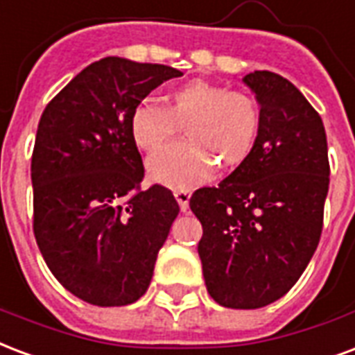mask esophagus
<instances>
[{
    "instance_id": "34e87169",
    "label": "esophagus",
    "mask_w": 355,
    "mask_h": 355,
    "mask_svg": "<svg viewBox=\"0 0 355 355\" xmlns=\"http://www.w3.org/2000/svg\"><path fill=\"white\" fill-rule=\"evenodd\" d=\"M174 196L180 204L181 211H187L189 209V198H191V191L189 189H175Z\"/></svg>"
}]
</instances>
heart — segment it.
Here are the masks:
<instances>
[{"label":"heart","mask_w":355,"mask_h":355,"mask_svg":"<svg viewBox=\"0 0 355 355\" xmlns=\"http://www.w3.org/2000/svg\"><path fill=\"white\" fill-rule=\"evenodd\" d=\"M185 127L183 142L172 144L148 161L151 180L175 189L193 187L218 166L234 168L257 146L262 110L250 93L193 80L168 93L164 106L140 103L130 114L137 146L153 153Z\"/></svg>","instance_id":"heart-1"}]
</instances>
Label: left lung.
Instances as JSON below:
<instances>
[{
    "mask_svg": "<svg viewBox=\"0 0 355 355\" xmlns=\"http://www.w3.org/2000/svg\"><path fill=\"white\" fill-rule=\"evenodd\" d=\"M262 110L257 146L217 187L194 191L207 292L260 309L294 286L318 247L329 189L326 129L297 87L269 71L243 76Z\"/></svg>",
    "mask_w": 355,
    "mask_h": 355,
    "instance_id": "obj_1",
    "label": "left lung"
}]
</instances>
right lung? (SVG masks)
Wrapping results in <instances>:
<instances>
[{"label": "right lung", "instance_id": "add662e5", "mask_svg": "<svg viewBox=\"0 0 355 355\" xmlns=\"http://www.w3.org/2000/svg\"><path fill=\"white\" fill-rule=\"evenodd\" d=\"M181 74L110 55L76 74L42 112L31 157L33 234L63 288L92 305L121 307L146 294L180 213L170 189H140L130 114Z\"/></svg>", "mask_w": 355, "mask_h": 355}]
</instances>
